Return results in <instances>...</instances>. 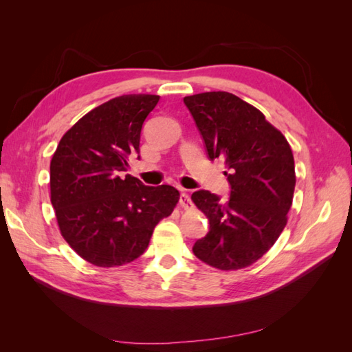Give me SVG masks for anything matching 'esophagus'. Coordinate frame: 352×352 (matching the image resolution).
Returning <instances> with one entry per match:
<instances>
[{"mask_svg":"<svg viewBox=\"0 0 352 352\" xmlns=\"http://www.w3.org/2000/svg\"><path fill=\"white\" fill-rule=\"evenodd\" d=\"M179 201H180V206H182L184 208H190V207H192V201H190V197H189V194L186 192V190H182V192H180Z\"/></svg>","mask_w":352,"mask_h":352,"instance_id":"34e87169","label":"esophagus"}]
</instances>
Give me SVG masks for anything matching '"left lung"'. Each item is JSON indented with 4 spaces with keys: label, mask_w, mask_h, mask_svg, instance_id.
<instances>
[{
    "label": "left lung",
    "mask_w": 352,
    "mask_h": 352,
    "mask_svg": "<svg viewBox=\"0 0 352 352\" xmlns=\"http://www.w3.org/2000/svg\"><path fill=\"white\" fill-rule=\"evenodd\" d=\"M208 158L225 162L229 199L210 190L192 194L210 230L197 257L220 270H238L261 258L286 226L292 206L295 164L289 144L264 114L230 92L185 97Z\"/></svg>",
    "instance_id": "8db88e82"
}]
</instances>
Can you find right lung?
<instances>
[{"label":"right lung","mask_w":352,"mask_h":352,"mask_svg":"<svg viewBox=\"0 0 352 352\" xmlns=\"http://www.w3.org/2000/svg\"><path fill=\"white\" fill-rule=\"evenodd\" d=\"M158 100L131 94L101 104L65 133L52 155L51 202L61 235L98 267L142 255L157 223L179 201L173 186H146L124 175L129 157L140 154L142 124Z\"/></svg>","instance_id":"1"}]
</instances>
